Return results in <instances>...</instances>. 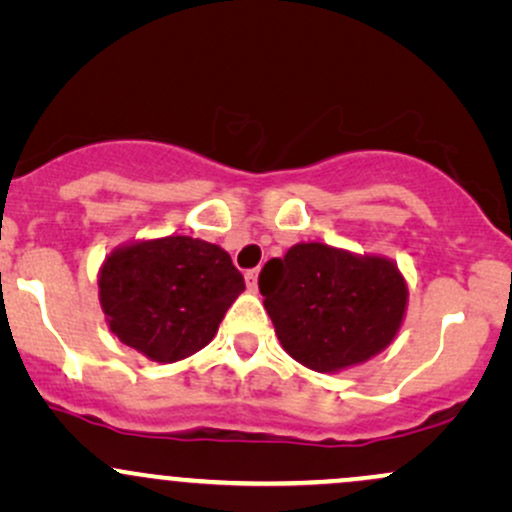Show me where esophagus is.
<instances>
[{"instance_id":"esophagus-1","label":"esophagus","mask_w":512,"mask_h":512,"mask_svg":"<svg viewBox=\"0 0 512 512\" xmlns=\"http://www.w3.org/2000/svg\"><path fill=\"white\" fill-rule=\"evenodd\" d=\"M257 276H260V269H248L245 272V281H248L250 291H257Z\"/></svg>"}]
</instances>
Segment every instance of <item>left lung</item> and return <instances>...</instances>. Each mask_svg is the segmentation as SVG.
I'll return each instance as SVG.
<instances>
[{
	"label": "left lung",
	"instance_id": "left-lung-1",
	"mask_svg": "<svg viewBox=\"0 0 512 512\" xmlns=\"http://www.w3.org/2000/svg\"><path fill=\"white\" fill-rule=\"evenodd\" d=\"M264 308L286 354L317 373L358 366L392 344L407 310L397 264L298 243L260 272Z\"/></svg>",
	"mask_w": 512,
	"mask_h": 512
}]
</instances>
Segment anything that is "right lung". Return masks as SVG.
<instances>
[{"mask_svg": "<svg viewBox=\"0 0 512 512\" xmlns=\"http://www.w3.org/2000/svg\"><path fill=\"white\" fill-rule=\"evenodd\" d=\"M243 291L245 279L231 255L190 236L122 245L98 274L110 332L156 363L204 349Z\"/></svg>", "mask_w": 512, "mask_h": 512, "instance_id": "1", "label": "right lung"}]
</instances>
